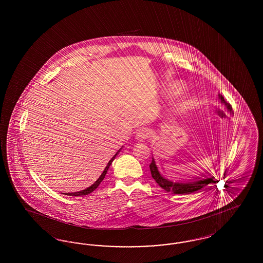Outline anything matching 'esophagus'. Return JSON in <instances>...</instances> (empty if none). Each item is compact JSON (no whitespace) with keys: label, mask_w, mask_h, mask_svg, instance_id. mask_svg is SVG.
<instances>
[{"label":"esophagus","mask_w":263,"mask_h":263,"mask_svg":"<svg viewBox=\"0 0 263 263\" xmlns=\"http://www.w3.org/2000/svg\"><path fill=\"white\" fill-rule=\"evenodd\" d=\"M149 137V132L146 129H141L136 133V139L138 141H144Z\"/></svg>","instance_id":"esophagus-1"}]
</instances>
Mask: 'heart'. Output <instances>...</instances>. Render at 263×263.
<instances>
[{
  "instance_id": "heart-1",
  "label": "heart",
  "mask_w": 263,
  "mask_h": 263,
  "mask_svg": "<svg viewBox=\"0 0 263 263\" xmlns=\"http://www.w3.org/2000/svg\"><path fill=\"white\" fill-rule=\"evenodd\" d=\"M180 89H181V88H180V87H178V88H175V90H176V91H179Z\"/></svg>"
}]
</instances>
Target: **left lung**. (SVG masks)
Instances as JSON below:
<instances>
[{
	"mask_svg": "<svg viewBox=\"0 0 263 263\" xmlns=\"http://www.w3.org/2000/svg\"><path fill=\"white\" fill-rule=\"evenodd\" d=\"M221 101L223 103H225L227 108L229 109V111L234 114L232 105L227 102L224 98L222 96H219ZM150 171L152 177L156 180V182L161 186V187L164 189L166 192H171L172 194H190L193 192H196L200 189H203L205 186H207L209 183H214L216 182L214 180V176H211L210 173L206 172V175H203V178L201 177H196L195 180L191 181V182H173L168 179H165L164 177L162 176V175L159 173L158 167L156 165V163L154 161V159L152 160L150 163Z\"/></svg>",
	"mask_w": 263,
	"mask_h": 263,
	"instance_id": "left-lung-1",
	"label": "left lung"
}]
</instances>
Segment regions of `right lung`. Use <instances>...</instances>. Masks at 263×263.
I'll use <instances>...</instances> for the list:
<instances>
[{"label": "right lung", "instance_id": "1", "mask_svg": "<svg viewBox=\"0 0 263 263\" xmlns=\"http://www.w3.org/2000/svg\"><path fill=\"white\" fill-rule=\"evenodd\" d=\"M121 149H119V150L117 151V153L113 156L112 159L109 161V163H107V165H106V167L104 168V171H103V173L101 174L100 177H99V179L91 185V186H89V187L87 188V189H84V190H82V191H79V192H71V193H64L65 195H69V196H81V195H88L89 193H91L95 189H97V188L99 187V185L100 184V182L103 180V178L105 177V175H106V173H107V171H108V168H109V166H110V164L113 162V160L115 159V157L117 156V154H119V152H120Z\"/></svg>", "mask_w": 263, "mask_h": 263}]
</instances>
